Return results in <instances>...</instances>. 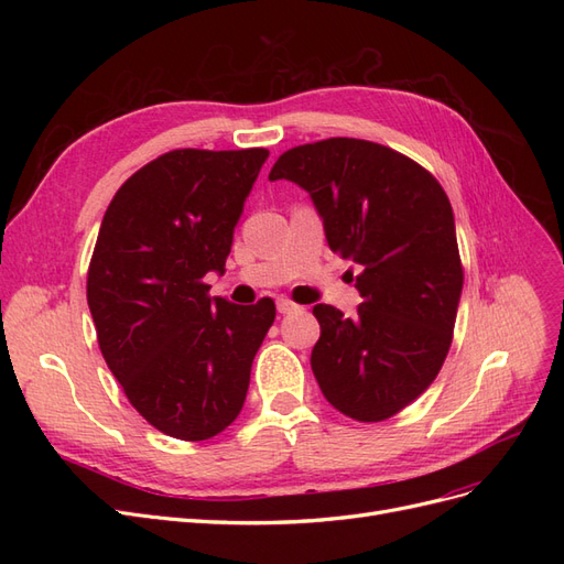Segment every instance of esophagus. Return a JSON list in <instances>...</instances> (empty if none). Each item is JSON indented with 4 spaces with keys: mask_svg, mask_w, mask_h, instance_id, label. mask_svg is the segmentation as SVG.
Returning <instances> with one entry per match:
<instances>
[{
    "mask_svg": "<svg viewBox=\"0 0 564 564\" xmlns=\"http://www.w3.org/2000/svg\"><path fill=\"white\" fill-rule=\"evenodd\" d=\"M296 311H301V305L294 303L292 299H286V296H280V299H278V313L289 315V313H296Z\"/></svg>",
    "mask_w": 564,
    "mask_h": 564,
    "instance_id": "esophagus-1",
    "label": "esophagus"
}]
</instances>
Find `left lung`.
<instances>
[{
  "instance_id": "8db88e82",
  "label": "left lung",
  "mask_w": 564,
  "mask_h": 564,
  "mask_svg": "<svg viewBox=\"0 0 564 564\" xmlns=\"http://www.w3.org/2000/svg\"><path fill=\"white\" fill-rule=\"evenodd\" d=\"M268 178L308 191L329 249L362 268L352 317L313 308L322 395L355 421L395 416L435 381L452 346L464 265L447 193L402 152L360 139L296 145Z\"/></svg>"
}]
</instances>
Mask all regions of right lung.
I'll return each mask as SVG.
<instances>
[{"label":"right lung","instance_id":"right-lung-1","mask_svg":"<svg viewBox=\"0 0 564 564\" xmlns=\"http://www.w3.org/2000/svg\"><path fill=\"white\" fill-rule=\"evenodd\" d=\"M265 148L164 152L115 193L98 230L87 301L127 400L169 437L199 442L242 412L275 303L212 299Z\"/></svg>","mask_w":564,"mask_h":564}]
</instances>
